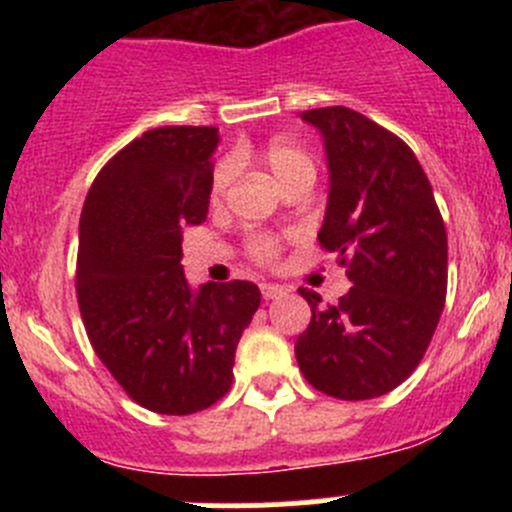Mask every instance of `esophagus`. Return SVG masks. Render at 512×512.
Instances as JSON below:
<instances>
[{"mask_svg": "<svg viewBox=\"0 0 512 512\" xmlns=\"http://www.w3.org/2000/svg\"><path fill=\"white\" fill-rule=\"evenodd\" d=\"M260 292H262V297H265V299H277V297H282V294H285V287L272 285V282H262Z\"/></svg>", "mask_w": 512, "mask_h": 512, "instance_id": "34e87169", "label": "esophagus"}]
</instances>
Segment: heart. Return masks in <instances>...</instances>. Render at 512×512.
<instances>
[{"mask_svg":"<svg viewBox=\"0 0 512 512\" xmlns=\"http://www.w3.org/2000/svg\"><path fill=\"white\" fill-rule=\"evenodd\" d=\"M262 163L270 168V173L275 175L277 183L282 188L297 183L302 178H314V160L304 148H299L297 143L292 141H270L260 151ZM232 178H235V163L230 158L220 160L213 170V180H210V198L218 203V200L225 198L227 188H230ZM247 252H250L252 260L257 262H272L280 252V245H277L275 235H267V232H255L247 240Z\"/></svg>","mask_w":512,"mask_h":512,"instance_id":"1","label":"heart"}]
</instances>
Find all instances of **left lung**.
<instances>
[{
	"instance_id": "8db88e82",
	"label": "left lung",
	"mask_w": 512,
	"mask_h": 512,
	"mask_svg": "<svg viewBox=\"0 0 512 512\" xmlns=\"http://www.w3.org/2000/svg\"><path fill=\"white\" fill-rule=\"evenodd\" d=\"M324 138L329 198L317 240L352 282L337 304L302 287L312 322L294 344L322 394L364 401L406 381L446 304L448 240L414 151L347 106L299 113Z\"/></svg>"
}]
</instances>
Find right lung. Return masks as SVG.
<instances>
[{"mask_svg":"<svg viewBox=\"0 0 512 512\" xmlns=\"http://www.w3.org/2000/svg\"><path fill=\"white\" fill-rule=\"evenodd\" d=\"M215 126L146 131L96 175L79 223L76 297L89 342L143 409L188 416L230 391L235 349L260 307L252 282L183 275V227L208 218Z\"/></svg>","mask_w":512,"mask_h":512,"instance_id":"1","label":"right lung"}]
</instances>
